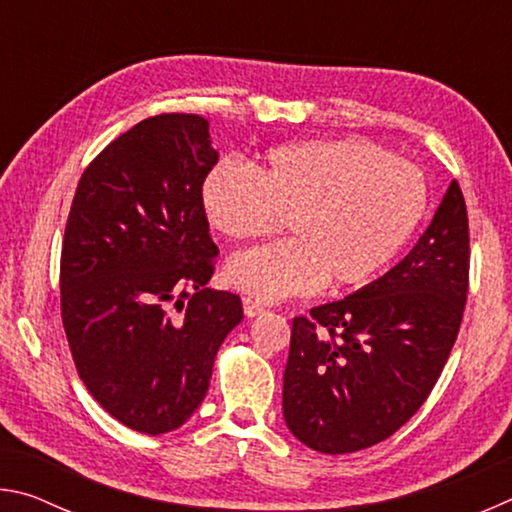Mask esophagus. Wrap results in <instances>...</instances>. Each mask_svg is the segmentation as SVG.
<instances>
[{"label":"esophagus","mask_w":512,"mask_h":512,"mask_svg":"<svg viewBox=\"0 0 512 512\" xmlns=\"http://www.w3.org/2000/svg\"><path fill=\"white\" fill-rule=\"evenodd\" d=\"M244 311H246V316H248V318H253V316L264 314L266 307H264L262 302H259V300H253V298H244Z\"/></svg>","instance_id":"1"}]
</instances>
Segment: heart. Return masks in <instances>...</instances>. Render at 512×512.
<instances>
[{"instance_id": "b5f03b06", "label": "heart", "mask_w": 512, "mask_h": 512, "mask_svg": "<svg viewBox=\"0 0 512 512\" xmlns=\"http://www.w3.org/2000/svg\"><path fill=\"white\" fill-rule=\"evenodd\" d=\"M427 203L422 171L368 140L277 146L255 176L221 164L203 185L207 221L230 241L268 237L289 221L293 239L228 266V280L262 300L300 296L320 282L366 284L409 244Z\"/></svg>"}]
</instances>
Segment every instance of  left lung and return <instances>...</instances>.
Instances as JSON below:
<instances>
[{
	"label": "left lung",
	"mask_w": 512,
	"mask_h": 512,
	"mask_svg": "<svg viewBox=\"0 0 512 512\" xmlns=\"http://www.w3.org/2000/svg\"><path fill=\"white\" fill-rule=\"evenodd\" d=\"M470 223L452 180L418 244L352 296L296 316L282 411L300 443L350 454L381 443L427 400L461 329Z\"/></svg>",
	"instance_id": "1"
}]
</instances>
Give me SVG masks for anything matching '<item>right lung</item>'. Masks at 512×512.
<instances>
[{
    "instance_id": "right-lung-1",
    "label": "right lung",
    "mask_w": 512,
    "mask_h": 512,
    "mask_svg": "<svg viewBox=\"0 0 512 512\" xmlns=\"http://www.w3.org/2000/svg\"><path fill=\"white\" fill-rule=\"evenodd\" d=\"M219 160L201 115L162 112L83 171L60 253V316L90 395L128 429H178L210 386L219 345L244 318L207 287L219 248L203 183Z\"/></svg>"
}]
</instances>
